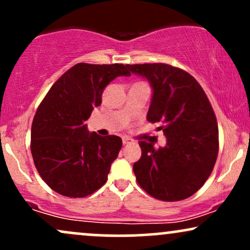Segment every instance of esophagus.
I'll use <instances>...</instances> for the list:
<instances>
[{"label":"esophagus","instance_id":"34e87169","mask_svg":"<svg viewBox=\"0 0 250 250\" xmlns=\"http://www.w3.org/2000/svg\"><path fill=\"white\" fill-rule=\"evenodd\" d=\"M122 143H123V145H128V143H130V140H129L128 139V137H123V139H122Z\"/></svg>","mask_w":250,"mask_h":250}]
</instances>
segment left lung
<instances>
[{"label": "left lung", "instance_id": "1", "mask_svg": "<svg viewBox=\"0 0 250 250\" xmlns=\"http://www.w3.org/2000/svg\"><path fill=\"white\" fill-rule=\"evenodd\" d=\"M128 69L150 84L147 120L163 123L167 139L159 149L140 141L141 159L133 166L137 182L155 199H187L205 185L219 153V129L208 97L193 76L169 64H131Z\"/></svg>", "mask_w": 250, "mask_h": 250}]
</instances>
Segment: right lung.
I'll list each match as a JSON object with an SVG mask.
<instances>
[{
	"instance_id": "add662e5",
	"label": "right lung",
	"mask_w": 250,
	"mask_h": 250,
	"mask_svg": "<svg viewBox=\"0 0 250 250\" xmlns=\"http://www.w3.org/2000/svg\"><path fill=\"white\" fill-rule=\"evenodd\" d=\"M117 76H130L128 64L77 63L54 83L37 108L31 155L42 180L63 196H88L108 179L122 140L89 133L85 121Z\"/></svg>"
}]
</instances>
